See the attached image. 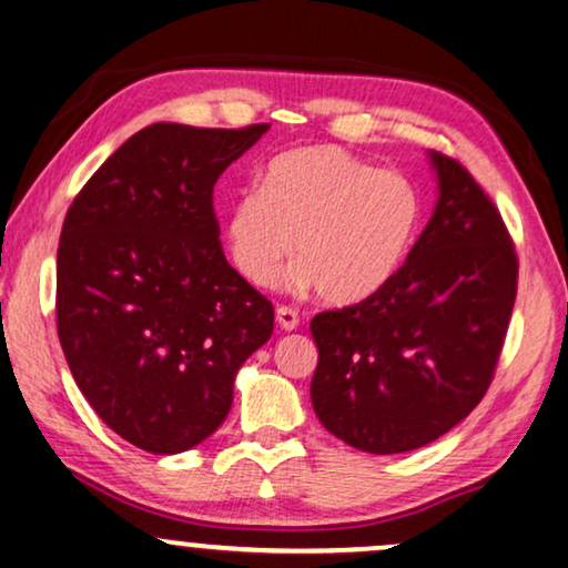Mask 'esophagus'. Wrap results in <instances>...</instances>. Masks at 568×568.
<instances>
[{"instance_id": "1", "label": "esophagus", "mask_w": 568, "mask_h": 568, "mask_svg": "<svg viewBox=\"0 0 568 568\" xmlns=\"http://www.w3.org/2000/svg\"><path fill=\"white\" fill-rule=\"evenodd\" d=\"M275 322H277V326H281L283 332H293V329H298V311H293L291 306H277V311H275Z\"/></svg>"}]
</instances>
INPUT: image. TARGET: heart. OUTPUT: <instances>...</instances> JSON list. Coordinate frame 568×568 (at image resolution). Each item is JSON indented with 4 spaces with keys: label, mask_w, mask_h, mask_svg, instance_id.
I'll return each instance as SVG.
<instances>
[{
    "label": "heart",
    "mask_w": 568,
    "mask_h": 568,
    "mask_svg": "<svg viewBox=\"0 0 568 568\" xmlns=\"http://www.w3.org/2000/svg\"><path fill=\"white\" fill-rule=\"evenodd\" d=\"M422 223L409 178L378 170L339 146H303L275 156L260 190L226 213V244L254 287L281 281L293 257L303 287L334 308L361 306L394 283Z\"/></svg>",
    "instance_id": "b5f03b06"
}]
</instances>
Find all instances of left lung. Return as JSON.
Instances as JSON below:
<instances>
[{"label":"left lung","instance_id":"obj_1","mask_svg":"<svg viewBox=\"0 0 568 568\" xmlns=\"http://www.w3.org/2000/svg\"><path fill=\"white\" fill-rule=\"evenodd\" d=\"M437 203L404 267L375 298L311 322V404L363 453L425 447L489 388L517 293L501 215L458 162L429 151Z\"/></svg>","mask_w":568,"mask_h":568}]
</instances>
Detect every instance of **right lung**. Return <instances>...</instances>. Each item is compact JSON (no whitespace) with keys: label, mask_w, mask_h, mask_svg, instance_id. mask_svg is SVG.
Here are the masks:
<instances>
[{"label":"right lung","mask_w":568,"mask_h":568,"mask_svg":"<svg viewBox=\"0 0 568 568\" xmlns=\"http://www.w3.org/2000/svg\"><path fill=\"white\" fill-rule=\"evenodd\" d=\"M267 128H143L63 221L55 322L69 371L100 419L146 453L211 437L239 367L273 334V303L223 257L213 213L215 180Z\"/></svg>","instance_id":"add662e5"}]
</instances>
